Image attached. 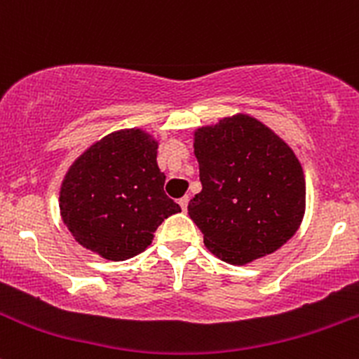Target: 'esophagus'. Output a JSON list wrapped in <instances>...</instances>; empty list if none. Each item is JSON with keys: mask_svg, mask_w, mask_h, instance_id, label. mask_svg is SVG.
I'll use <instances>...</instances> for the list:
<instances>
[{"mask_svg": "<svg viewBox=\"0 0 359 359\" xmlns=\"http://www.w3.org/2000/svg\"><path fill=\"white\" fill-rule=\"evenodd\" d=\"M179 205H180V208H182L184 212H186V210H187V205H189V198H187V196L180 198V200H179Z\"/></svg>", "mask_w": 359, "mask_h": 359, "instance_id": "esophagus-1", "label": "esophagus"}]
</instances>
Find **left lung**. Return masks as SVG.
<instances>
[{
    "label": "left lung",
    "instance_id": "obj_1",
    "mask_svg": "<svg viewBox=\"0 0 359 359\" xmlns=\"http://www.w3.org/2000/svg\"><path fill=\"white\" fill-rule=\"evenodd\" d=\"M201 193L187 212L205 247L236 266L269 255L297 233L306 180L283 139L248 114L194 132Z\"/></svg>",
    "mask_w": 359,
    "mask_h": 359
}]
</instances>
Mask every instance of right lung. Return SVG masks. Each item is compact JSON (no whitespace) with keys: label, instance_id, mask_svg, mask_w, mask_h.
I'll list each match as a JSON object with an SVG mask.
<instances>
[{"label":"right lung","instance_id":"obj_1","mask_svg":"<svg viewBox=\"0 0 359 359\" xmlns=\"http://www.w3.org/2000/svg\"><path fill=\"white\" fill-rule=\"evenodd\" d=\"M158 142L139 128L112 132L85 151L60 187V215L81 247L107 260L144 252L180 206L163 191Z\"/></svg>","mask_w":359,"mask_h":359}]
</instances>
